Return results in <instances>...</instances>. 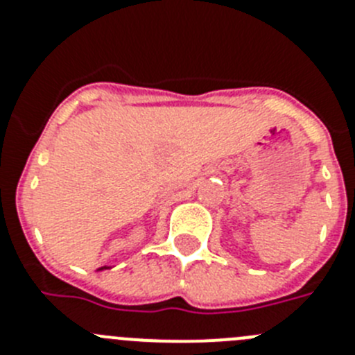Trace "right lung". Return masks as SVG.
I'll use <instances>...</instances> for the list:
<instances>
[{"instance_id":"add662e5","label":"right lung","mask_w":355,"mask_h":355,"mask_svg":"<svg viewBox=\"0 0 355 355\" xmlns=\"http://www.w3.org/2000/svg\"><path fill=\"white\" fill-rule=\"evenodd\" d=\"M106 268H112V266H108V265H105V266H101V268H97V270H106Z\"/></svg>"}]
</instances>
